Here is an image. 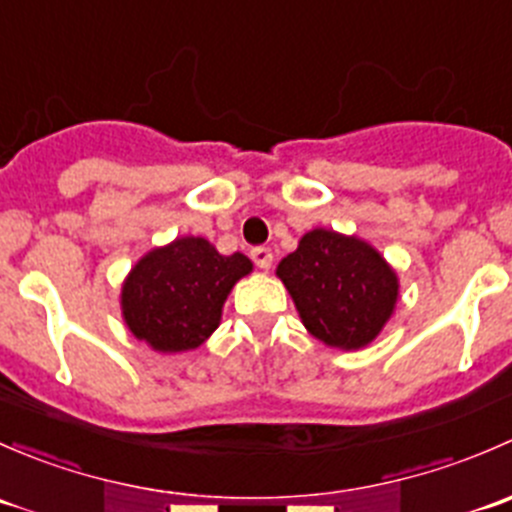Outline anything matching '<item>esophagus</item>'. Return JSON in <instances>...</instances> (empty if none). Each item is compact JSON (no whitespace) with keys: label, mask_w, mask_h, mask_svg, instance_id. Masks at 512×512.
I'll list each match as a JSON object with an SVG mask.
<instances>
[{"label":"esophagus","mask_w":512,"mask_h":512,"mask_svg":"<svg viewBox=\"0 0 512 512\" xmlns=\"http://www.w3.org/2000/svg\"><path fill=\"white\" fill-rule=\"evenodd\" d=\"M250 257H252V262L260 267V270H270V267H272V250H270V247H252Z\"/></svg>","instance_id":"1"}]
</instances>
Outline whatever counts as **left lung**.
I'll use <instances>...</instances> for the list:
<instances>
[{"label": "left lung", "mask_w": 512, "mask_h": 512, "mask_svg": "<svg viewBox=\"0 0 512 512\" xmlns=\"http://www.w3.org/2000/svg\"><path fill=\"white\" fill-rule=\"evenodd\" d=\"M277 277L307 332L347 352L379 337L399 299V277L379 250L324 227L299 240L277 265Z\"/></svg>", "instance_id": "left-lung-1"}]
</instances>
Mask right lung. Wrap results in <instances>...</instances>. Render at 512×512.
<instances>
[{"label": "right lung", "instance_id": "obj_1", "mask_svg": "<svg viewBox=\"0 0 512 512\" xmlns=\"http://www.w3.org/2000/svg\"><path fill=\"white\" fill-rule=\"evenodd\" d=\"M250 272L242 252L220 255L205 237H178L128 272L121 287L126 327L156 352L198 349L218 329L230 289Z\"/></svg>", "mask_w": 512, "mask_h": 512}]
</instances>
